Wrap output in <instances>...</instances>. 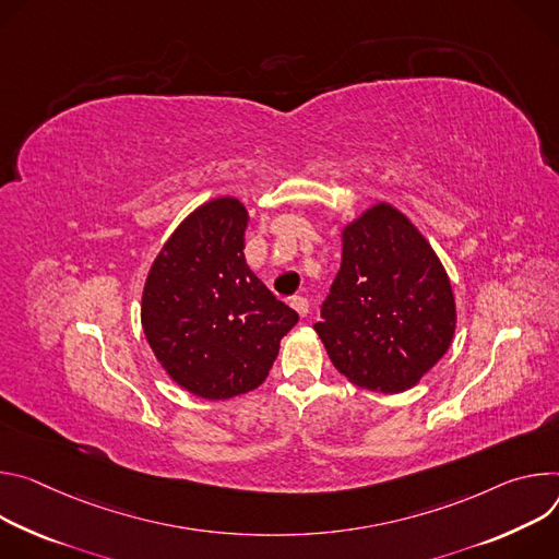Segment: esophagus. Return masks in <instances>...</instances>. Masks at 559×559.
Here are the masks:
<instances>
[{
	"label": "esophagus",
	"instance_id": "esophagus-1",
	"mask_svg": "<svg viewBox=\"0 0 559 559\" xmlns=\"http://www.w3.org/2000/svg\"><path fill=\"white\" fill-rule=\"evenodd\" d=\"M290 306L295 308L299 318H306V316H308V299H306V297H293V299H290Z\"/></svg>",
	"mask_w": 559,
	"mask_h": 559
}]
</instances>
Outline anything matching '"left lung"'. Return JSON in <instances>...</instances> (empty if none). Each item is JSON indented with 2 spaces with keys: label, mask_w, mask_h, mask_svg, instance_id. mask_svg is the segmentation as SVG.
<instances>
[{
  "label": "left lung",
  "mask_w": 559,
  "mask_h": 559,
  "mask_svg": "<svg viewBox=\"0 0 559 559\" xmlns=\"http://www.w3.org/2000/svg\"><path fill=\"white\" fill-rule=\"evenodd\" d=\"M449 275L415 224L386 202L342 230V266L313 324L340 373L376 393H402L455 335Z\"/></svg>",
  "instance_id": "8db88e82"
}]
</instances>
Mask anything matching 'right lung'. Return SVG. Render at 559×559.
I'll use <instances>...</instances> for the list:
<instances>
[{"mask_svg":"<svg viewBox=\"0 0 559 559\" xmlns=\"http://www.w3.org/2000/svg\"><path fill=\"white\" fill-rule=\"evenodd\" d=\"M246 224L235 198L202 204L162 246L142 293V326L157 361L204 400L258 389L299 320L248 269Z\"/></svg>","mask_w":559,"mask_h":559,"instance_id":"right-lung-1","label":"right lung"}]
</instances>
